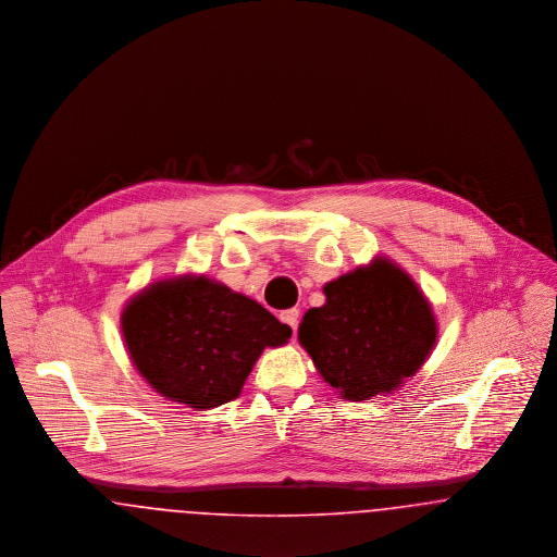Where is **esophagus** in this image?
Returning a JSON list of instances; mask_svg holds the SVG:
<instances>
[{
  "label": "esophagus",
  "instance_id": "obj_1",
  "mask_svg": "<svg viewBox=\"0 0 557 557\" xmlns=\"http://www.w3.org/2000/svg\"><path fill=\"white\" fill-rule=\"evenodd\" d=\"M281 321L285 322V324H289L293 329V333H295L297 322H299V310H297V308H292V310L281 312Z\"/></svg>",
  "mask_w": 557,
  "mask_h": 557
}]
</instances>
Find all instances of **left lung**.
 I'll list each match as a JSON object with an SVG mask.
<instances>
[{
	"instance_id": "obj_1",
	"label": "left lung",
	"mask_w": 557,
	"mask_h": 557,
	"mask_svg": "<svg viewBox=\"0 0 557 557\" xmlns=\"http://www.w3.org/2000/svg\"><path fill=\"white\" fill-rule=\"evenodd\" d=\"M322 293L324 304L304 314L297 339L322 380L346 400L392 394L436 346L430 299L385 256L326 283Z\"/></svg>"
}]
</instances>
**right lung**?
I'll return each instance as SVG.
<instances>
[{
    "label": "right lung",
    "instance_id": "1",
    "mask_svg": "<svg viewBox=\"0 0 557 557\" xmlns=\"http://www.w3.org/2000/svg\"><path fill=\"white\" fill-rule=\"evenodd\" d=\"M121 333L157 394L209 410L235 400L262 351L285 346L292 326L206 274H180L129 297Z\"/></svg>",
    "mask_w": 557,
    "mask_h": 557
}]
</instances>
